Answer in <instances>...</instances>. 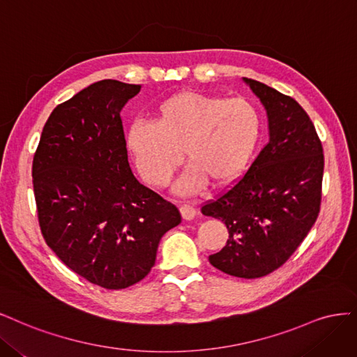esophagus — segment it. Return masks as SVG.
<instances>
[{
    "mask_svg": "<svg viewBox=\"0 0 357 357\" xmlns=\"http://www.w3.org/2000/svg\"><path fill=\"white\" fill-rule=\"evenodd\" d=\"M179 211H181V215L185 221L194 220V216L197 215V211H195V208H192V206H190V204H182Z\"/></svg>",
    "mask_w": 357,
    "mask_h": 357,
    "instance_id": "1",
    "label": "esophagus"
}]
</instances>
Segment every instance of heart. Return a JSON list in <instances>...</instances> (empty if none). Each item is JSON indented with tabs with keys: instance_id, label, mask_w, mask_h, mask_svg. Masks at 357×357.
I'll return each instance as SVG.
<instances>
[{
	"instance_id": "obj_1",
	"label": "heart",
	"mask_w": 357,
	"mask_h": 357,
	"mask_svg": "<svg viewBox=\"0 0 357 357\" xmlns=\"http://www.w3.org/2000/svg\"><path fill=\"white\" fill-rule=\"evenodd\" d=\"M259 130V116L249 100L182 90L158 103L154 121H133L126 146L141 176L155 188L170 182L182 149L190 165L175 191L191 195L208 179L224 185L238 176L255 151Z\"/></svg>"
}]
</instances>
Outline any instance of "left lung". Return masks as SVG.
Here are the masks:
<instances>
[{"mask_svg": "<svg viewBox=\"0 0 357 357\" xmlns=\"http://www.w3.org/2000/svg\"><path fill=\"white\" fill-rule=\"evenodd\" d=\"M243 82L266 108L270 139L245 176L202 213L228 228L227 245L209 257L212 266L257 279L283 266L314 225L325 160L300 103L257 79Z\"/></svg>", "mask_w": 357, "mask_h": 357, "instance_id": "1", "label": "left lung"}]
</instances>
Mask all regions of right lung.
I'll return each instance as SVG.
<instances>
[{
	"label": "right lung",
	"mask_w": 357,
	"mask_h": 357,
	"mask_svg": "<svg viewBox=\"0 0 357 357\" xmlns=\"http://www.w3.org/2000/svg\"><path fill=\"white\" fill-rule=\"evenodd\" d=\"M141 84L102 79L57 105L32 162L45 243L73 271L124 289L151 271L160 240L181 222L128 162L120 112Z\"/></svg>",
	"instance_id": "right-lung-1"
}]
</instances>
